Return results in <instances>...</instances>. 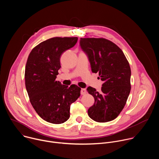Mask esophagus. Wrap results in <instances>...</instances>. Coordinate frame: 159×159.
<instances>
[{"label":"esophagus","mask_w":159,"mask_h":159,"mask_svg":"<svg viewBox=\"0 0 159 159\" xmlns=\"http://www.w3.org/2000/svg\"><path fill=\"white\" fill-rule=\"evenodd\" d=\"M86 89H81V90H80V93L82 95H84L86 94Z\"/></svg>","instance_id":"34e87169"}]
</instances>
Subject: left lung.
<instances>
[{"instance_id": "left-lung-1", "label": "left lung", "mask_w": 159, "mask_h": 159, "mask_svg": "<svg viewBox=\"0 0 159 159\" xmlns=\"http://www.w3.org/2000/svg\"><path fill=\"white\" fill-rule=\"evenodd\" d=\"M80 46L86 54L93 73H99L103 84L101 91L88 87L94 98L88 109L89 116L97 122L115 120L124 108L131 90V69L123 51L104 38H80Z\"/></svg>"}]
</instances>
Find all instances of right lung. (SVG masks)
Returning <instances> with one entry per match:
<instances>
[{"instance_id":"1","label":"right lung","mask_w":159,"mask_h":159,"mask_svg":"<svg viewBox=\"0 0 159 159\" xmlns=\"http://www.w3.org/2000/svg\"><path fill=\"white\" fill-rule=\"evenodd\" d=\"M77 37H55L35 47L28 57L25 69V85L30 102L44 121L61 124L70 118L72 103L80 96L81 89L56 80L60 57L77 42Z\"/></svg>"}]
</instances>
